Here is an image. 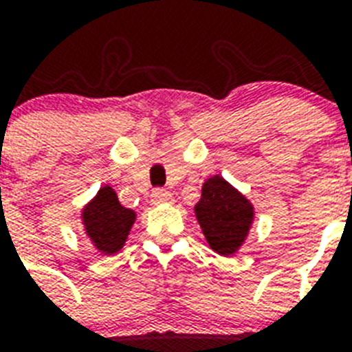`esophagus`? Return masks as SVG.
<instances>
[{"label": "esophagus", "instance_id": "obj_1", "mask_svg": "<svg viewBox=\"0 0 352 352\" xmlns=\"http://www.w3.org/2000/svg\"><path fill=\"white\" fill-rule=\"evenodd\" d=\"M151 201H153V204H171L173 203V195L170 192H166V190H155L151 193Z\"/></svg>", "mask_w": 352, "mask_h": 352}]
</instances>
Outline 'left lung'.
<instances>
[{"instance_id":"obj_1","label":"left lung","mask_w":352,"mask_h":352,"mask_svg":"<svg viewBox=\"0 0 352 352\" xmlns=\"http://www.w3.org/2000/svg\"><path fill=\"white\" fill-rule=\"evenodd\" d=\"M193 212L210 248L225 257L241 250L256 219L250 199L221 175H212L203 182L201 201Z\"/></svg>"}]
</instances>
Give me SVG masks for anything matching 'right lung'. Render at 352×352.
Segmentation results:
<instances>
[{
  "label": "right lung",
  "instance_id": "add662e5",
  "mask_svg": "<svg viewBox=\"0 0 352 352\" xmlns=\"http://www.w3.org/2000/svg\"><path fill=\"white\" fill-rule=\"evenodd\" d=\"M82 228L96 252L113 256L124 248L131 232L137 212L122 206L115 188L106 184L80 212Z\"/></svg>",
  "mask_w": 352,
  "mask_h": 352
}]
</instances>
